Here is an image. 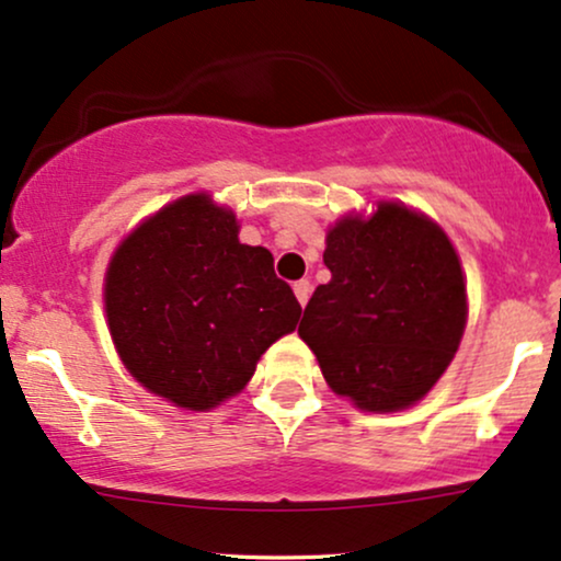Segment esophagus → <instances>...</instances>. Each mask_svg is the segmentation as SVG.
Wrapping results in <instances>:
<instances>
[{"instance_id": "obj_1", "label": "esophagus", "mask_w": 561, "mask_h": 561, "mask_svg": "<svg viewBox=\"0 0 561 561\" xmlns=\"http://www.w3.org/2000/svg\"><path fill=\"white\" fill-rule=\"evenodd\" d=\"M293 289H295V298H298L300 306H306L308 298H311V282H308V279L295 282Z\"/></svg>"}]
</instances>
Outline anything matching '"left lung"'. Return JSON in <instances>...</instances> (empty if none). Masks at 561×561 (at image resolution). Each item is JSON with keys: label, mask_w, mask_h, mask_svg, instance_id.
<instances>
[{"label": "left lung", "mask_w": 561, "mask_h": 561, "mask_svg": "<svg viewBox=\"0 0 561 561\" xmlns=\"http://www.w3.org/2000/svg\"><path fill=\"white\" fill-rule=\"evenodd\" d=\"M327 285L313 289L298 334L324 379L366 411L411 405L459 347L467 289L454 244L433 221L382 203L369 221L327 234Z\"/></svg>", "instance_id": "8db88e82"}]
</instances>
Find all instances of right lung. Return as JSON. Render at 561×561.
<instances>
[{"label": "right lung", "instance_id": "add662e5", "mask_svg": "<svg viewBox=\"0 0 561 561\" xmlns=\"http://www.w3.org/2000/svg\"><path fill=\"white\" fill-rule=\"evenodd\" d=\"M105 311L126 369L156 396L205 411L248 385L302 308L274 255L237 240L234 214L190 195L121 244Z\"/></svg>", "mask_w": 561, "mask_h": 561}]
</instances>
